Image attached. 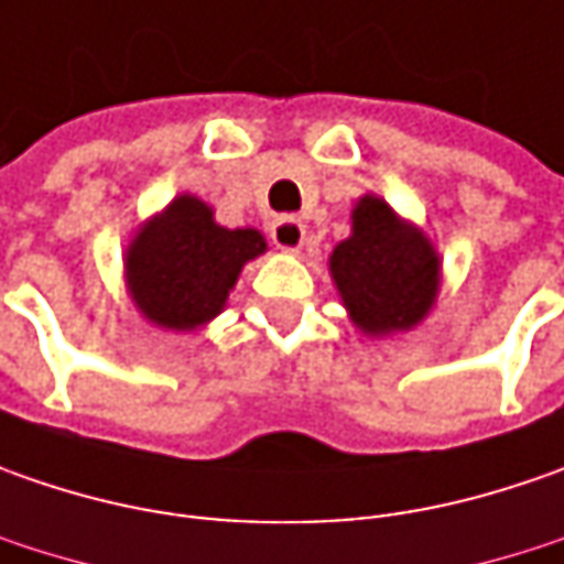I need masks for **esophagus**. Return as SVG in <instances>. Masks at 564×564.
I'll use <instances>...</instances> for the list:
<instances>
[{
    "instance_id": "obj_1",
    "label": "esophagus",
    "mask_w": 564,
    "mask_h": 564,
    "mask_svg": "<svg viewBox=\"0 0 564 564\" xmlns=\"http://www.w3.org/2000/svg\"><path fill=\"white\" fill-rule=\"evenodd\" d=\"M270 238H272V245H275L279 250H285V253H297V250L304 248L307 228H304L301 219H294V216H279V219L270 226Z\"/></svg>"
}]
</instances>
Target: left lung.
Listing matches in <instances>:
<instances>
[{"instance_id":"obj_1","label":"left lung","mask_w":564,"mask_h":564,"mask_svg":"<svg viewBox=\"0 0 564 564\" xmlns=\"http://www.w3.org/2000/svg\"><path fill=\"white\" fill-rule=\"evenodd\" d=\"M329 275L355 329L386 338L411 333L436 307L443 257L421 226L364 194L351 209V235L329 253Z\"/></svg>"}]
</instances>
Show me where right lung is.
<instances>
[{
	"label": "right lung",
	"instance_id": "1",
	"mask_svg": "<svg viewBox=\"0 0 564 564\" xmlns=\"http://www.w3.org/2000/svg\"><path fill=\"white\" fill-rule=\"evenodd\" d=\"M267 253L257 228H226L213 206L178 194L143 219L121 267L138 314L169 333H194L226 311L228 294L250 260Z\"/></svg>",
	"mask_w": 564,
	"mask_h": 564
}]
</instances>
